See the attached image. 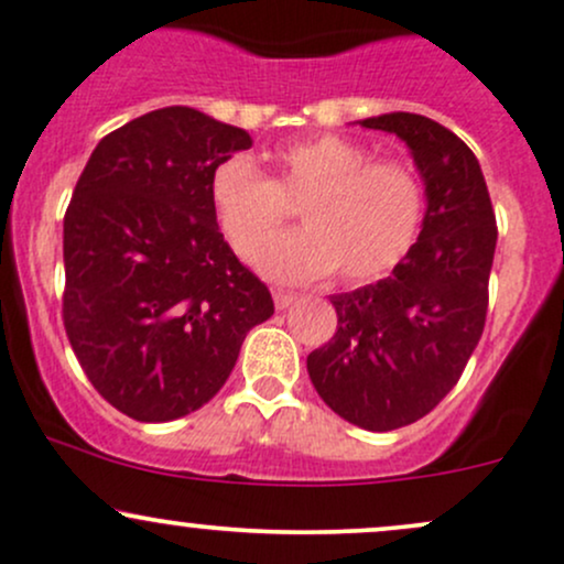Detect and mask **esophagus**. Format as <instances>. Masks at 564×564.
I'll use <instances>...</instances> for the list:
<instances>
[{
    "instance_id": "34e87169",
    "label": "esophagus",
    "mask_w": 564,
    "mask_h": 564,
    "mask_svg": "<svg viewBox=\"0 0 564 564\" xmlns=\"http://www.w3.org/2000/svg\"><path fill=\"white\" fill-rule=\"evenodd\" d=\"M297 302H300L297 294H292V292H275V307H278V311H286V307L297 305Z\"/></svg>"
}]
</instances>
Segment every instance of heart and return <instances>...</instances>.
I'll list each match as a JSON object with an SVG mask.
<instances>
[{
    "instance_id": "heart-1",
    "label": "heart",
    "mask_w": 564,
    "mask_h": 564,
    "mask_svg": "<svg viewBox=\"0 0 564 564\" xmlns=\"http://www.w3.org/2000/svg\"><path fill=\"white\" fill-rule=\"evenodd\" d=\"M272 181L251 156L235 153L210 173V205L221 235L251 257L302 203L307 229L281 235L257 253L262 275L278 283H316L340 270L343 281L370 283L397 270L424 224V183L400 159H376L367 145L324 134L289 145Z\"/></svg>"
}]
</instances>
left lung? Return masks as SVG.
Here are the masks:
<instances>
[{
    "label": "left lung",
    "mask_w": 564,
    "mask_h": 564,
    "mask_svg": "<svg viewBox=\"0 0 564 564\" xmlns=\"http://www.w3.org/2000/svg\"><path fill=\"white\" fill-rule=\"evenodd\" d=\"M359 123L411 148L426 194L422 235L389 278L332 294L337 332L307 357V372L337 416L389 432L426 416L476 351L497 224L481 164L454 132L416 112Z\"/></svg>",
    "instance_id": "left-lung-1"
}]
</instances>
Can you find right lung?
I'll list each match as a JSON object with an SVG mask.
<instances>
[{"instance_id":"1","label":"right lung","mask_w":564,"mask_h":564,"mask_svg":"<svg viewBox=\"0 0 564 564\" xmlns=\"http://www.w3.org/2000/svg\"><path fill=\"white\" fill-rule=\"evenodd\" d=\"M194 108L99 140L64 213V329L94 389L138 422H173L227 383L275 311L218 232L210 173L251 148Z\"/></svg>"}]
</instances>
